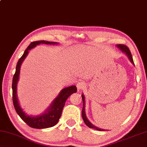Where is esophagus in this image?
<instances>
[{
	"instance_id": "obj_1",
	"label": "esophagus",
	"mask_w": 147,
	"mask_h": 147,
	"mask_svg": "<svg viewBox=\"0 0 147 147\" xmlns=\"http://www.w3.org/2000/svg\"><path fill=\"white\" fill-rule=\"evenodd\" d=\"M76 87H77V89L78 90H83L85 88L86 84H84V82H79L77 83V84H76Z\"/></svg>"
}]
</instances>
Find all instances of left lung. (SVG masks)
Masks as SVG:
<instances>
[{
	"instance_id": "left-lung-1",
	"label": "left lung",
	"mask_w": 147,
	"mask_h": 147,
	"mask_svg": "<svg viewBox=\"0 0 147 147\" xmlns=\"http://www.w3.org/2000/svg\"><path fill=\"white\" fill-rule=\"evenodd\" d=\"M117 47L119 48L120 50L122 51V52H124L125 54H126L128 58H129V59L130 60V61H131L132 63L134 65V60H133L131 53V52H130L129 48L127 47V46L124 45V44H118ZM82 101H83V108H82V118H83L84 121L86 125L90 128H93V129L98 130V131H105V129H100V128H99V127H95L94 125H93L92 123H91L90 121L88 120V118H86V113H85V97H84V95L83 94L82 95Z\"/></svg>"
}]
</instances>
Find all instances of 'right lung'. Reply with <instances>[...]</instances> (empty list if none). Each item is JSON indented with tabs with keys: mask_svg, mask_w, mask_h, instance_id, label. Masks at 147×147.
I'll use <instances>...</instances> for the list:
<instances>
[{
	"mask_svg": "<svg viewBox=\"0 0 147 147\" xmlns=\"http://www.w3.org/2000/svg\"><path fill=\"white\" fill-rule=\"evenodd\" d=\"M40 44H50L51 45V44H57V42L38 40L32 42L30 44L27 48L25 50L22 56L18 60L17 65H16V73L13 75L12 80V99L13 106H14L16 113L29 126L32 128H35V129H44V128L51 127L57 124L61 116L63 109L67 98L71 94H73V93H76L77 91V88L75 86H71L67 88H65L64 89L61 91V92L59 93V95L56 98L53 100L52 103L51 104L50 107H48L47 110L44 112V113L39 116H28L22 110L19 104V102H18L17 97V83L18 80H19L21 65L27 55L29 50Z\"/></svg>",
	"mask_w": 147,
	"mask_h": 147,
	"instance_id": "right-lung-1",
	"label": "right lung"
}]
</instances>
